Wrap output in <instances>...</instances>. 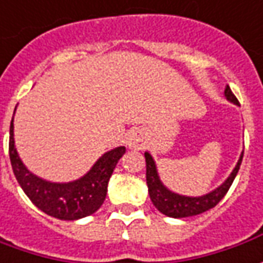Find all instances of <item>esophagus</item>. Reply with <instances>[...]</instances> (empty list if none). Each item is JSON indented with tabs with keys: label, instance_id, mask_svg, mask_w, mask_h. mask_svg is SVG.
Here are the masks:
<instances>
[{
	"label": "esophagus",
	"instance_id": "34e87169",
	"mask_svg": "<svg viewBox=\"0 0 263 263\" xmlns=\"http://www.w3.org/2000/svg\"><path fill=\"white\" fill-rule=\"evenodd\" d=\"M126 144L132 149H141V148H144V145H145L144 137H142V134L139 131L129 132V135L126 138Z\"/></svg>",
	"mask_w": 263,
	"mask_h": 263
}]
</instances>
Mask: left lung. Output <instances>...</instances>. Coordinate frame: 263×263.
<instances>
[{"instance_id": "left-lung-1", "label": "left lung", "mask_w": 263, "mask_h": 263, "mask_svg": "<svg viewBox=\"0 0 263 263\" xmlns=\"http://www.w3.org/2000/svg\"><path fill=\"white\" fill-rule=\"evenodd\" d=\"M224 95H226V98H228L230 102L239 105L237 98L233 95V92L230 90L229 86L226 87ZM242 158H243V154L240 155L236 167L232 171V174L229 176V178L221 184L219 189H216L214 192L209 193L206 196H201V197H185V196H180V194H176V193H171L162 185V183L160 181V178H158V174H157V168H155L153 157L148 154V153H145L146 184H148V193H149L151 201L154 203V206L157 207L162 214L170 216V217H176V219L204 213L207 210L213 209V207L224 197V194L229 192L230 185L233 183L237 171H239V167H240V164H242Z\"/></svg>"}]
</instances>
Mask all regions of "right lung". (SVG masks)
I'll use <instances>...</instances> for the list:
<instances>
[{"label":"right lung","instance_id":"1","mask_svg":"<svg viewBox=\"0 0 263 263\" xmlns=\"http://www.w3.org/2000/svg\"><path fill=\"white\" fill-rule=\"evenodd\" d=\"M8 151L14 176L27 197L49 216L60 220H76L95 213L102 206L108 192L109 178L119 158L125 154V146H118L103 154L86 176L67 184L44 181L24 167L14 146L12 121L10 125Z\"/></svg>","mask_w":263,"mask_h":263}]
</instances>
